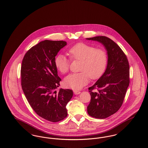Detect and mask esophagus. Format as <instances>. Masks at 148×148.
Masks as SVG:
<instances>
[{
  "mask_svg": "<svg viewBox=\"0 0 148 148\" xmlns=\"http://www.w3.org/2000/svg\"><path fill=\"white\" fill-rule=\"evenodd\" d=\"M73 92H74V94H75V95H77V94H80V93H81V92H80V91L76 90H73Z\"/></svg>",
  "mask_w": 148,
  "mask_h": 148,
  "instance_id": "34e87169",
  "label": "esophagus"
}]
</instances>
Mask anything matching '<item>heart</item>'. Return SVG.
Masks as SVG:
<instances>
[{
  "label": "heart",
  "mask_w": 148,
  "mask_h": 148,
  "mask_svg": "<svg viewBox=\"0 0 148 148\" xmlns=\"http://www.w3.org/2000/svg\"><path fill=\"white\" fill-rule=\"evenodd\" d=\"M68 54L72 60H81L80 73H72L64 79L65 87L80 89L89 80L100 77L104 73L108 63V55L105 50L96 48L94 46L84 42H79L68 50ZM71 61L62 54H58L54 59L56 69L62 74L67 73Z\"/></svg>",
  "instance_id": "b5f03b06"
}]
</instances>
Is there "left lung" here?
Here are the masks:
<instances>
[{"label": "left lung", "instance_id": "obj_1", "mask_svg": "<svg viewBox=\"0 0 148 148\" xmlns=\"http://www.w3.org/2000/svg\"><path fill=\"white\" fill-rule=\"evenodd\" d=\"M86 39L101 42L107 51L106 69L98 81L89 88L91 100L87 107L90 116L105 119L118 112L123 104L130 82L129 64L123 51L110 38L98 36ZM95 89L97 92L94 91Z\"/></svg>", "mask_w": 148, "mask_h": 148}]
</instances>
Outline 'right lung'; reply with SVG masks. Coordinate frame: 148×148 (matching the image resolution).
Segmentation results:
<instances>
[{
	"instance_id": "right-lung-1",
	"label": "right lung",
	"mask_w": 148,
	"mask_h": 148,
	"mask_svg": "<svg viewBox=\"0 0 148 148\" xmlns=\"http://www.w3.org/2000/svg\"><path fill=\"white\" fill-rule=\"evenodd\" d=\"M67 43L45 40L26 53L21 66V85L29 104L39 116L58 122L67 115L66 106L73 92L71 89H55L60 85L54 59Z\"/></svg>"
}]
</instances>
